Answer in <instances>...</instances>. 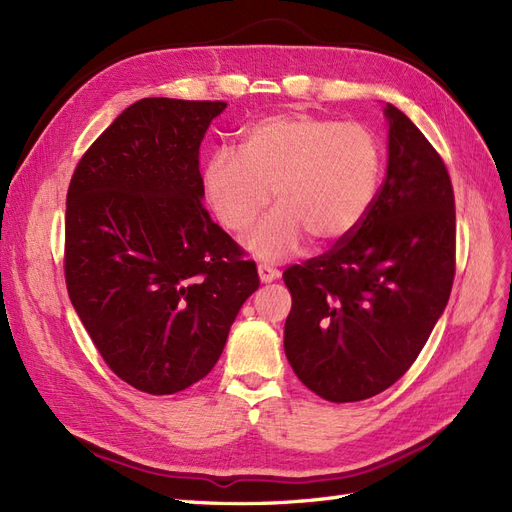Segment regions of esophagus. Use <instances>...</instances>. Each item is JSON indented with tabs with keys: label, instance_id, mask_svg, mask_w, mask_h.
<instances>
[{
	"label": "esophagus",
	"instance_id": "esophagus-1",
	"mask_svg": "<svg viewBox=\"0 0 512 512\" xmlns=\"http://www.w3.org/2000/svg\"><path fill=\"white\" fill-rule=\"evenodd\" d=\"M277 275H280V271H277V269H273V267H269V265H258V277H260V282L269 284V282L275 280Z\"/></svg>",
	"mask_w": 512,
	"mask_h": 512
}]
</instances>
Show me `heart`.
Returning a JSON list of instances; mask_svg holds the SVG:
<instances>
[{"mask_svg":"<svg viewBox=\"0 0 512 512\" xmlns=\"http://www.w3.org/2000/svg\"><path fill=\"white\" fill-rule=\"evenodd\" d=\"M382 168L376 134L361 123L288 113L260 119L245 132L239 156L211 158L203 183L215 218L230 232L250 228L245 245L282 260L314 237L320 245L348 239L374 205Z\"/></svg>","mask_w":512,"mask_h":512,"instance_id":"obj_1","label":"heart"}]
</instances>
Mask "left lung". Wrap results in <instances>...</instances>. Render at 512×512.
<instances>
[{
  "label": "left lung",
  "mask_w": 512,
  "mask_h": 512,
  "mask_svg": "<svg viewBox=\"0 0 512 512\" xmlns=\"http://www.w3.org/2000/svg\"><path fill=\"white\" fill-rule=\"evenodd\" d=\"M386 177L352 235L284 271L292 307L284 350L322 399L348 404L389 389L423 350L455 280L451 177L414 123L384 106Z\"/></svg>",
  "instance_id": "8db88e82"
}]
</instances>
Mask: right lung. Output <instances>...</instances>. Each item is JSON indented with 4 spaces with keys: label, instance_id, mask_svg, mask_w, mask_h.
Here are the masks:
<instances>
[{
    "label": "right lung",
    "instance_id": "obj_1",
    "mask_svg": "<svg viewBox=\"0 0 512 512\" xmlns=\"http://www.w3.org/2000/svg\"><path fill=\"white\" fill-rule=\"evenodd\" d=\"M224 108L218 100H138L70 179V301L104 363L149 395L203 380L260 286L256 262L203 207L198 149Z\"/></svg>",
    "mask_w": 512,
    "mask_h": 512
}]
</instances>
